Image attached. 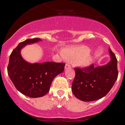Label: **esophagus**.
<instances>
[{
	"mask_svg": "<svg viewBox=\"0 0 125 125\" xmlns=\"http://www.w3.org/2000/svg\"><path fill=\"white\" fill-rule=\"evenodd\" d=\"M69 68H71V65L69 64H66V65H65V69H69Z\"/></svg>",
	"mask_w": 125,
	"mask_h": 125,
	"instance_id": "esophagus-1",
	"label": "esophagus"
}]
</instances>
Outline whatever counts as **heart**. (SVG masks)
I'll return each mask as SVG.
<instances>
[{
	"label": "heart",
	"instance_id": "1",
	"mask_svg": "<svg viewBox=\"0 0 125 125\" xmlns=\"http://www.w3.org/2000/svg\"><path fill=\"white\" fill-rule=\"evenodd\" d=\"M62 55L65 59L74 62L79 66H86L92 60L91 53L88 47L84 46L66 48L62 50Z\"/></svg>",
	"mask_w": 125,
	"mask_h": 125
}]
</instances>
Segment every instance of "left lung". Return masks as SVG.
<instances>
[{"label":"left lung","instance_id":"left-lung-1","mask_svg":"<svg viewBox=\"0 0 125 125\" xmlns=\"http://www.w3.org/2000/svg\"><path fill=\"white\" fill-rule=\"evenodd\" d=\"M111 61L106 65L94 67L93 64L74 68L72 83L74 95L83 101H92L105 96L113 86L118 75L115 54L109 49Z\"/></svg>","mask_w":125,"mask_h":125}]
</instances>
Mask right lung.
Listing matches in <instances>:
<instances>
[{"label": "right lung", "instance_id": "1", "mask_svg": "<svg viewBox=\"0 0 125 125\" xmlns=\"http://www.w3.org/2000/svg\"><path fill=\"white\" fill-rule=\"evenodd\" d=\"M41 41L39 38L29 39L20 42L10 55L7 73L15 88L31 98L44 96L50 89L54 78L64 70L63 62H46L31 64L24 60L21 49L25 45Z\"/></svg>", "mask_w": 125, "mask_h": 125}]
</instances>
